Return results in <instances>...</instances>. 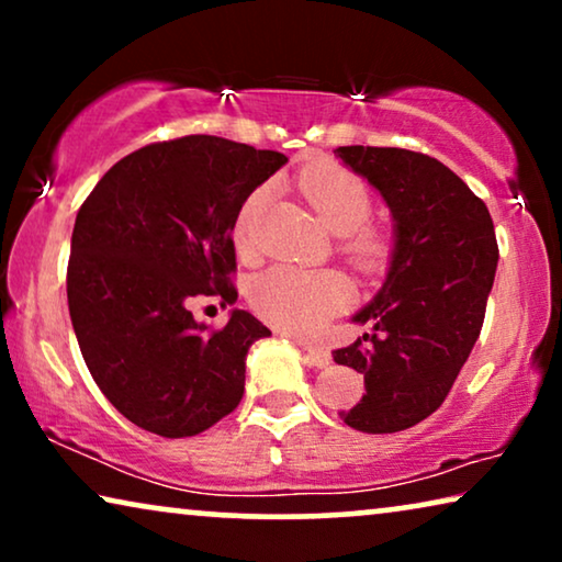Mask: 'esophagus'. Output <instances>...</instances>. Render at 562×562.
<instances>
[{
    "label": "esophagus",
    "mask_w": 562,
    "mask_h": 562,
    "mask_svg": "<svg viewBox=\"0 0 562 562\" xmlns=\"http://www.w3.org/2000/svg\"><path fill=\"white\" fill-rule=\"evenodd\" d=\"M302 348H304L306 363H310V366H314V368H327L329 366V356L325 350L312 348V345H302Z\"/></svg>",
    "instance_id": "1"
}]
</instances>
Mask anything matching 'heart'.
<instances>
[{
  "label": "heart",
  "mask_w": 562,
  "mask_h": 562,
  "mask_svg": "<svg viewBox=\"0 0 562 562\" xmlns=\"http://www.w3.org/2000/svg\"><path fill=\"white\" fill-rule=\"evenodd\" d=\"M299 189L314 206L329 233L342 235V252L360 271H375L389 256V240L379 229L366 227L373 212L371 191L358 176L342 168H314L299 179ZM268 189L248 194L235 217L233 237L240 256L256 252V233ZM248 302L268 325L296 337H319L329 319L350 302V289L333 271H304L273 266L258 273L248 286Z\"/></svg>",
  "instance_id": "1"
}]
</instances>
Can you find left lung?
I'll list each match as a JSON object with an SVG mask.
<instances>
[{"instance_id":"1","label":"left lung","mask_w":562,"mask_h":562,"mask_svg":"<svg viewBox=\"0 0 562 562\" xmlns=\"http://www.w3.org/2000/svg\"><path fill=\"white\" fill-rule=\"evenodd\" d=\"M335 156L383 196L394 250L383 286L356 325L371 327L335 363L363 373L366 394L342 422L358 432H402L445 402L483 327L498 248L486 204L437 158L345 145Z\"/></svg>"}]
</instances>
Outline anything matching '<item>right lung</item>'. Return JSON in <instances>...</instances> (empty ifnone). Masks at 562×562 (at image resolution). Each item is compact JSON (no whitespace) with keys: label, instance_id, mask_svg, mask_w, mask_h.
<instances>
[{"label":"right lung","instance_id":"1","mask_svg":"<svg viewBox=\"0 0 562 562\" xmlns=\"http://www.w3.org/2000/svg\"><path fill=\"white\" fill-rule=\"evenodd\" d=\"M214 135L153 143L117 160L76 214L68 312L110 404L160 437H194L240 404L245 358L271 329L245 310L210 329L194 299L237 302L235 217L286 164Z\"/></svg>","mask_w":562,"mask_h":562}]
</instances>
